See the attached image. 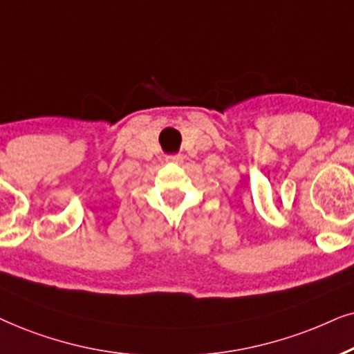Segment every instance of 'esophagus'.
<instances>
[{"instance_id":"1","label":"esophagus","mask_w":354,"mask_h":354,"mask_svg":"<svg viewBox=\"0 0 354 354\" xmlns=\"http://www.w3.org/2000/svg\"><path fill=\"white\" fill-rule=\"evenodd\" d=\"M167 162L169 163H183V155L181 153H173V155H167Z\"/></svg>"}]
</instances>
